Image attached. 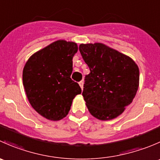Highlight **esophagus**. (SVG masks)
Here are the masks:
<instances>
[{
    "mask_svg": "<svg viewBox=\"0 0 160 160\" xmlns=\"http://www.w3.org/2000/svg\"><path fill=\"white\" fill-rule=\"evenodd\" d=\"M79 85H80V88H81V89H83V81L79 82Z\"/></svg>",
    "mask_w": 160,
    "mask_h": 160,
    "instance_id": "esophagus-1",
    "label": "esophagus"
}]
</instances>
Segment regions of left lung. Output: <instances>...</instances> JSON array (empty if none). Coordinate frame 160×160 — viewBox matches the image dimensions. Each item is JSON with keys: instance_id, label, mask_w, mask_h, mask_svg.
<instances>
[{"instance_id": "obj_1", "label": "left lung", "mask_w": 160, "mask_h": 160, "mask_svg": "<svg viewBox=\"0 0 160 160\" xmlns=\"http://www.w3.org/2000/svg\"><path fill=\"white\" fill-rule=\"evenodd\" d=\"M79 50L90 70L82 93L90 113L103 121L118 117L136 94L138 66L130 57L102 43L80 44Z\"/></svg>"}]
</instances>
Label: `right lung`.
I'll use <instances>...</instances> for the list:
<instances>
[{
	"mask_svg": "<svg viewBox=\"0 0 160 160\" xmlns=\"http://www.w3.org/2000/svg\"><path fill=\"white\" fill-rule=\"evenodd\" d=\"M77 43L58 40L32 55L23 70V85L28 101L37 112L51 121L68 114L81 88L70 78Z\"/></svg>",
	"mask_w": 160,
	"mask_h": 160,
	"instance_id": "obj_1",
	"label": "right lung"
}]
</instances>
